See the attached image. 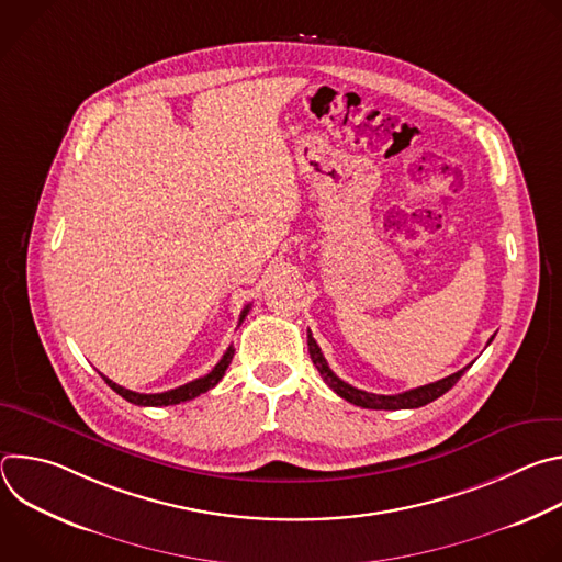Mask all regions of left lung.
I'll list each match as a JSON object with an SVG mask.
<instances>
[{
    "instance_id": "left-lung-1",
    "label": "left lung",
    "mask_w": 562,
    "mask_h": 562,
    "mask_svg": "<svg viewBox=\"0 0 562 562\" xmlns=\"http://www.w3.org/2000/svg\"><path fill=\"white\" fill-rule=\"evenodd\" d=\"M306 345H308V353H311V360L315 364V369L319 371V375H323V380L340 395L345 397L347 403L351 405H358V407H364V409H418V407H425L429 403H434L436 397H440L442 393H447L460 378L462 373L469 369H460L438 382H431V384H425V386H416V389H409L405 393H395V395H378V393H369V391H362V389H356L351 384H347L345 380H340L327 364L323 351H319L317 342L313 340L311 331L306 336Z\"/></svg>"
}]
</instances>
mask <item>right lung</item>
<instances>
[{
    "label": "right lung",
    "instance_id": "add662e5",
    "mask_svg": "<svg viewBox=\"0 0 562 562\" xmlns=\"http://www.w3.org/2000/svg\"><path fill=\"white\" fill-rule=\"evenodd\" d=\"M249 308H251V304L245 306L243 315H239V323H243V319L247 317ZM233 353H235V349H233V345H231V347L226 349V353L222 356V360H220L206 375H202V378H198V380H193V382H187V384H182V386H178V389L162 391V393H137V391H131V389H124V386L115 384V382L109 380L106 375H102V378L106 380V384H109L115 393H120L124 400H128V403H133V405H139V407H169V405L187 403V400H193V397H198L200 393H206L209 389H213V386L222 380L224 371L228 369V364H231V360H233Z\"/></svg>",
    "mask_w": 562,
    "mask_h": 562
}]
</instances>
